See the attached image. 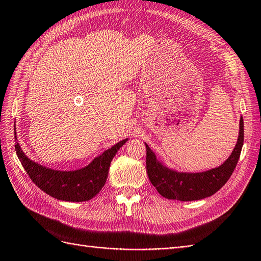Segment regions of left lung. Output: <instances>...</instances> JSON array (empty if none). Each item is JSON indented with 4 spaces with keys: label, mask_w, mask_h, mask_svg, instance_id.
<instances>
[{
    "label": "left lung",
    "mask_w": 261,
    "mask_h": 261,
    "mask_svg": "<svg viewBox=\"0 0 261 261\" xmlns=\"http://www.w3.org/2000/svg\"><path fill=\"white\" fill-rule=\"evenodd\" d=\"M145 145L147 148V174L160 195L182 202L197 201L215 194L233 173L243 146V119L241 116L239 137L230 157L219 167L201 173H180L170 169L157 159L147 143Z\"/></svg>",
    "instance_id": "obj_1"
}]
</instances>
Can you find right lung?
I'll use <instances>...</instances> for the list:
<instances>
[{"instance_id":"1","label":"right lung","mask_w":261,"mask_h":261,"mask_svg":"<svg viewBox=\"0 0 261 261\" xmlns=\"http://www.w3.org/2000/svg\"><path fill=\"white\" fill-rule=\"evenodd\" d=\"M14 138L18 139L15 132ZM126 141L127 139L118 142L94 158L84 168L70 171L55 170L35 163L25 156L18 141L15 142V151L27 174L41 191L60 201L85 202L102 190L108 178L111 162Z\"/></svg>"}]
</instances>
